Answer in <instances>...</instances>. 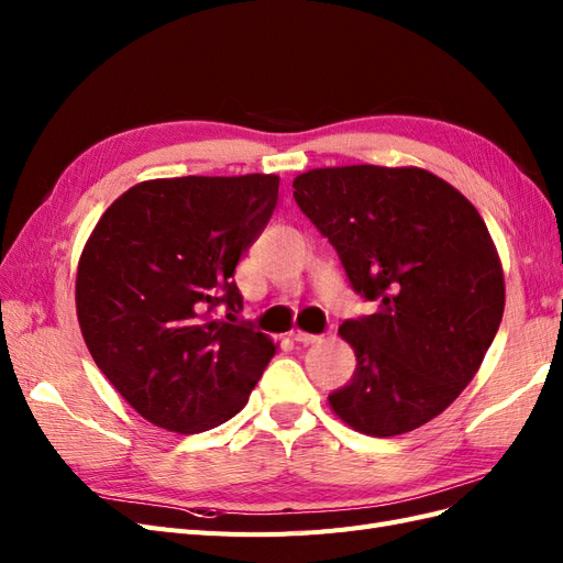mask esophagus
<instances>
[{
  "mask_svg": "<svg viewBox=\"0 0 563 563\" xmlns=\"http://www.w3.org/2000/svg\"><path fill=\"white\" fill-rule=\"evenodd\" d=\"M291 338L296 340V343H300V345H314V343H319V340H321V335H312V333L300 331V329H291Z\"/></svg>",
  "mask_w": 563,
  "mask_h": 563,
  "instance_id": "obj_1",
  "label": "esophagus"
}]
</instances>
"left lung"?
Returning <instances> with one entry per match:
<instances>
[{
	"mask_svg": "<svg viewBox=\"0 0 563 563\" xmlns=\"http://www.w3.org/2000/svg\"><path fill=\"white\" fill-rule=\"evenodd\" d=\"M294 187L354 291L378 300L338 329L356 368L331 411L368 437L420 428L472 383L500 327L505 275L484 218L418 166L310 168Z\"/></svg>",
	"mask_w": 563,
	"mask_h": 563,
	"instance_id": "8db88e82",
	"label": "left lung"
}]
</instances>
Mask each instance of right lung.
Masks as SVG:
<instances>
[{
	"label": "right lung",
	"mask_w": 563,
	"mask_h": 563,
	"mask_svg": "<svg viewBox=\"0 0 563 563\" xmlns=\"http://www.w3.org/2000/svg\"><path fill=\"white\" fill-rule=\"evenodd\" d=\"M277 199L275 174L143 180L84 244L75 282L84 343L157 428L197 434L223 424L275 356V340L234 323L242 294L232 275Z\"/></svg>",
	"instance_id": "right-lung-1"
}]
</instances>
